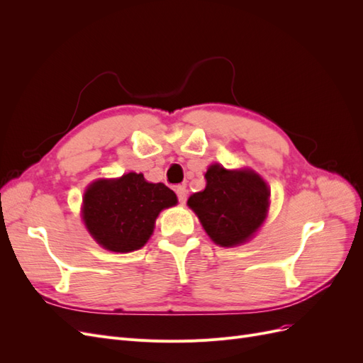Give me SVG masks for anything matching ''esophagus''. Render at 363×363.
Masks as SVG:
<instances>
[{"mask_svg":"<svg viewBox=\"0 0 363 363\" xmlns=\"http://www.w3.org/2000/svg\"><path fill=\"white\" fill-rule=\"evenodd\" d=\"M175 194H177V199L182 204L186 203V199H188V191H186L184 186H182V184L177 186V188H175Z\"/></svg>","mask_w":363,"mask_h":363,"instance_id":"1","label":"esophagus"}]
</instances>
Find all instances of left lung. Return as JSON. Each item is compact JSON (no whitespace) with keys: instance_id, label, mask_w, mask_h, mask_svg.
Here are the masks:
<instances>
[{"instance_id":"1","label":"left lung","mask_w":363,"mask_h":363,"mask_svg":"<svg viewBox=\"0 0 363 363\" xmlns=\"http://www.w3.org/2000/svg\"><path fill=\"white\" fill-rule=\"evenodd\" d=\"M206 189L191 195L188 206L215 244L233 247L245 242L267 216L269 191L252 171H227L212 164Z\"/></svg>"}]
</instances>
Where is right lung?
I'll list each match as a JSON object with an SVG mask.
<instances>
[{"label": "right lung", "mask_w": 363, "mask_h": 363, "mask_svg": "<svg viewBox=\"0 0 363 363\" xmlns=\"http://www.w3.org/2000/svg\"><path fill=\"white\" fill-rule=\"evenodd\" d=\"M177 203L163 183H148L128 172L116 180H100L87 188L83 219L98 244L115 252L139 250L150 239L160 211Z\"/></svg>", "instance_id": "1"}]
</instances>
